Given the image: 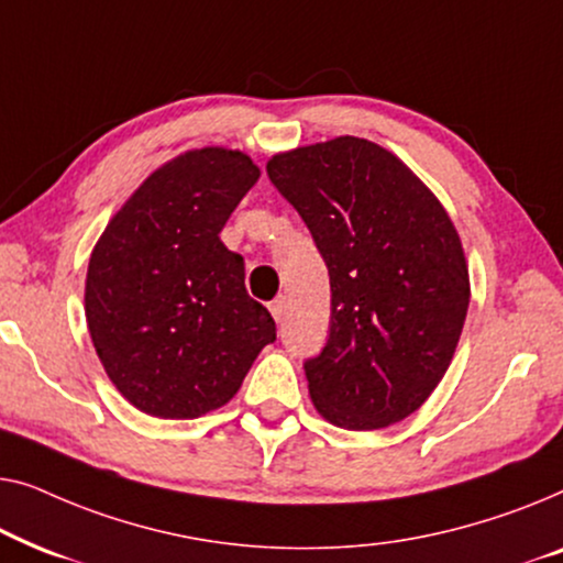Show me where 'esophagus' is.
Listing matches in <instances>:
<instances>
[{"label": "esophagus", "mask_w": 563, "mask_h": 563, "mask_svg": "<svg viewBox=\"0 0 563 563\" xmlns=\"http://www.w3.org/2000/svg\"><path fill=\"white\" fill-rule=\"evenodd\" d=\"M285 311H288V300H285L283 296L280 298H275L273 303H271V313L275 316V321H283L285 319Z\"/></svg>", "instance_id": "esophagus-1"}]
</instances>
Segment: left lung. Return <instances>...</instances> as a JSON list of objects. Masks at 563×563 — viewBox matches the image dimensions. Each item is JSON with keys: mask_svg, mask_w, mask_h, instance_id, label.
Wrapping results in <instances>:
<instances>
[{"mask_svg": "<svg viewBox=\"0 0 563 563\" xmlns=\"http://www.w3.org/2000/svg\"><path fill=\"white\" fill-rule=\"evenodd\" d=\"M267 178L329 271V336L303 362L316 410L350 431L402 421L441 383L470 308L449 213L398 157L360 137L275 155Z\"/></svg>", "mask_w": 563, "mask_h": 563, "instance_id": "1", "label": "left lung"}]
</instances>
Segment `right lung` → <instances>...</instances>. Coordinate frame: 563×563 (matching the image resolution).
Listing matches in <instances>:
<instances>
[{
  "label": "right lung",
  "mask_w": 563,
  "mask_h": 563,
  "mask_svg": "<svg viewBox=\"0 0 563 563\" xmlns=\"http://www.w3.org/2000/svg\"><path fill=\"white\" fill-rule=\"evenodd\" d=\"M260 168L203 147L155 170L109 221L86 275V321L107 375L155 418H199L240 390L271 311L247 296L244 263L219 240Z\"/></svg>",
  "instance_id": "1"
}]
</instances>
